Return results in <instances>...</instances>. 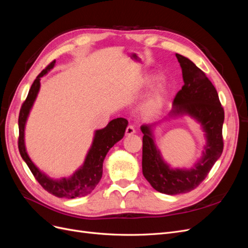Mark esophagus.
I'll use <instances>...</instances> for the list:
<instances>
[{
	"label": "esophagus",
	"mask_w": 248,
	"mask_h": 248,
	"mask_svg": "<svg viewBox=\"0 0 248 248\" xmlns=\"http://www.w3.org/2000/svg\"><path fill=\"white\" fill-rule=\"evenodd\" d=\"M125 133H126V136H131V134H134L136 133V128H134V127L132 126V125H129V126H127V128H126V131H125Z\"/></svg>",
	"instance_id": "obj_1"
}]
</instances>
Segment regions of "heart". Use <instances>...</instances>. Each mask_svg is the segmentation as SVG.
<instances>
[{"label": "heart", "mask_w": 248, "mask_h": 248, "mask_svg": "<svg viewBox=\"0 0 248 248\" xmlns=\"http://www.w3.org/2000/svg\"><path fill=\"white\" fill-rule=\"evenodd\" d=\"M158 80H160L158 77H154L149 80V84H153V82H156ZM167 98L168 90L162 86L156 88L152 92V94L148 97L144 104H142V110H144L146 115L149 116L158 114V112L163 108Z\"/></svg>", "instance_id": "b5f03b06"}]
</instances>
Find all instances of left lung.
<instances>
[{
  "label": "left lung",
  "mask_w": 248,
  "mask_h": 248,
  "mask_svg": "<svg viewBox=\"0 0 248 248\" xmlns=\"http://www.w3.org/2000/svg\"><path fill=\"white\" fill-rule=\"evenodd\" d=\"M182 69L184 86L177 93L172 109L164 120L187 115L201 124L206 137L202 155L190 169H172L163 160L155 145L154 124L140 126L142 137V174L153 188L175 196L193 190L204 181L223 150L222 125L224 111L216 89L197 65L176 54Z\"/></svg>",
  "instance_id": "1"
}]
</instances>
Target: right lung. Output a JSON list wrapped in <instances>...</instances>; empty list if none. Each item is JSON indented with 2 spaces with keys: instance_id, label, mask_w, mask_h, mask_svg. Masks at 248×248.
<instances>
[{
  "instance_id": "add662e5",
  "label": "right lung",
  "mask_w": 248,
  "mask_h": 248,
  "mask_svg": "<svg viewBox=\"0 0 248 248\" xmlns=\"http://www.w3.org/2000/svg\"><path fill=\"white\" fill-rule=\"evenodd\" d=\"M56 60L39 73V76L36 78L31 89H30L27 99L22 103L18 117V150L20 156L27 163L30 170L32 171L35 179L46 191L58 198H81L91 193L96 185L99 183L102 177L103 160L106 158L108 150L116 142L123 139L128 121L124 118H117L111 120L104 128L96 130L92 146L89 149L84 164L74 171L70 177L52 179L46 174H44L35 166L27 153L25 145V127L30 111H31L40 90V79L47 74L50 69L54 68Z\"/></svg>"
}]
</instances>
